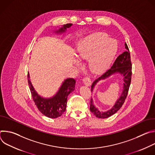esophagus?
<instances>
[{
	"label": "esophagus",
	"instance_id": "obj_1",
	"mask_svg": "<svg viewBox=\"0 0 155 155\" xmlns=\"http://www.w3.org/2000/svg\"><path fill=\"white\" fill-rule=\"evenodd\" d=\"M83 83L87 86H90L91 84V79L89 78V77H85L83 79Z\"/></svg>",
	"mask_w": 155,
	"mask_h": 155
}]
</instances>
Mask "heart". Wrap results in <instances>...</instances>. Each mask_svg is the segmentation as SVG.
<instances>
[{"label":"heart","instance_id":"1","mask_svg":"<svg viewBox=\"0 0 155 155\" xmlns=\"http://www.w3.org/2000/svg\"><path fill=\"white\" fill-rule=\"evenodd\" d=\"M117 51L116 43L101 32L94 33L84 38L76 50L77 57L80 60H88L90 71L96 75L108 69ZM75 62L78 64L77 60Z\"/></svg>","mask_w":155,"mask_h":155}]
</instances>
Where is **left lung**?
Returning a JSON list of instances; mask_svg holds the SVG:
<instances>
[{"mask_svg": "<svg viewBox=\"0 0 155 155\" xmlns=\"http://www.w3.org/2000/svg\"><path fill=\"white\" fill-rule=\"evenodd\" d=\"M126 51L120 54L115 60L113 65L110 69L105 72L102 75L93 81L91 85V92L93 91L96 85L101 80H105L113 75L119 74L123 79V90L118 99H117L114 106L107 111H101L94 104L93 99L91 98L90 102V111L99 118H107L117 113L124 104L127 97L129 86L131 81L132 64L130 61V53L126 43H124Z\"/></svg>", "mask_w": 155, "mask_h": 155, "instance_id": "8db88e82", "label": "left lung"}]
</instances>
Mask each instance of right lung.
<instances>
[{
    "label": "right lung",
    "mask_w": 155,
    "mask_h": 155,
    "mask_svg": "<svg viewBox=\"0 0 155 155\" xmlns=\"http://www.w3.org/2000/svg\"><path fill=\"white\" fill-rule=\"evenodd\" d=\"M72 26V24L71 23L64 25L59 29L54 30L53 33L57 35H61L65 33L67 29ZM28 79L32 99L39 111L48 118H56L61 117L65 111L69 94L75 90V80L72 78L65 79L54 95L50 97H44L38 94L34 89L29 72Z\"/></svg>",
    "instance_id": "1"
}]
</instances>
